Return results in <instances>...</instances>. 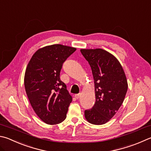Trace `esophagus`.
<instances>
[{
	"label": "esophagus",
	"instance_id": "esophagus-1",
	"mask_svg": "<svg viewBox=\"0 0 151 151\" xmlns=\"http://www.w3.org/2000/svg\"><path fill=\"white\" fill-rule=\"evenodd\" d=\"M81 93H79V94H75V97L76 98V99H78V98L81 97Z\"/></svg>",
	"mask_w": 151,
	"mask_h": 151
}]
</instances>
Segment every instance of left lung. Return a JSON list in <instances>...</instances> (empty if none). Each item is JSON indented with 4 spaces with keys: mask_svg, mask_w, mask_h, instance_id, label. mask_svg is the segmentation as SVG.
<instances>
[{
    "mask_svg": "<svg viewBox=\"0 0 151 151\" xmlns=\"http://www.w3.org/2000/svg\"><path fill=\"white\" fill-rule=\"evenodd\" d=\"M91 67L94 80L96 102L84 111L85 118L102 125L112 118L124 100L128 85L124 71L113 55L102 49H81Z\"/></svg>",
    "mask_w": 151,
    "mask_h": 151,
    "instance_id": "left-lung-1",
    "label": "left lung"
}]
</instances>
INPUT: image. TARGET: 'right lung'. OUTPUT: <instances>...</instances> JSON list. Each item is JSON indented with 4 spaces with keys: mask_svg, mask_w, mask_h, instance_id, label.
Here are the masks:
<instances>
[{
    "mask_svg": "<svg viewBox=\"0 0 151 151\" xmlns=\"http://www.w3.org/2000/svg\"><path fill=\"white\" fill-rule=\"evenodd\" d=\"M76 48L55 44L41 48L33 55L27 66L24 86L31 106L47 124L63 122L72 96L60 79L63 63Z\"/></svg>",
    "mask_w": 151,
    "mask_h": 151,
    "instance_id": "1",
    "label": "right lung"
}]
</instances>
